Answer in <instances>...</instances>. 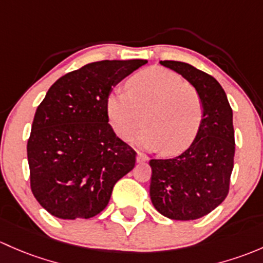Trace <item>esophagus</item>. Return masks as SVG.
Here are the masks:
<instances>
[{
    "label": "esophagus",
    "instance_id": "34e87169",
    "mask_svg": "<svg viewBox=\"0 0 263 263\" xmlns=\"http://www.w3.org/2000/svg\"><path fill=\"white\" fill-rule=\"evenodd\" d=\"M148 159H149V157H148L147 154L140 153V152H138V153H137V162H138V163H143V162H147Z\"/></svg>",
    "mask_w": 263,
    "mask_h": 263
}]
</instances>
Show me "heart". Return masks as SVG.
<instances>
[{"label": "heart", "mask_w": 263, "mask_h": 263, "mask_svg": "<svg viewBox=\"0 0 263 263\" xmlns=\"http://www.w3.org/2000/svg\"><path fill=\"white\" fill-rule=\"evenodd\" d=\"M126 92L107 97L106 112L114 132L121 138L145 125L134 140L148 149L175 154L186 149L196 137L202 118L197 91L175 73L159 67L135 73Z\"/></svg>", "instance_id": "1"}]
</instances>
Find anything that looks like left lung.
<instances>
[{"instance_id":"obj_1","label":"left lung","mask_w":263,"mask_h":263,"mask_svg":"<svg viewBox=\"0 0 263 263\" xmlns=\"http://www.w3.org/2000/svg\"><path fill=\"white\" fill-rule=\"evenodd\" d=\"M161 64L197 91L202 118L194 142L182 154L149 161L151 200L166 218L195 220L219 206L228 195L235 149L233 111L223 87L212 76L183 62Z\"/></svg>"}]
</instances>
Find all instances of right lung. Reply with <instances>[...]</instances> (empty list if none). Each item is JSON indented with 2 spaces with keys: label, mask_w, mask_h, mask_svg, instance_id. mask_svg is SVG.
I'll return each instance as SVG.
<instances>
[{
  "label": "right lung",
  "mask_w": 263,
  "mask_h": 263,
  "mask_svg": "<svg viewBox=\"0 0 263 263\" xmlns=\"http://www.w3.org/2000/svg\"><path fill=\"white\" fill-rule=\"evenodd\" d=\"M147 61H101L59 78L37 106L28 140L35 199L61 219H88L109 204L135 152L109 124L107 97Z\"/></svg>",
  "instance_id": "add662e5"
}]
</instances>
